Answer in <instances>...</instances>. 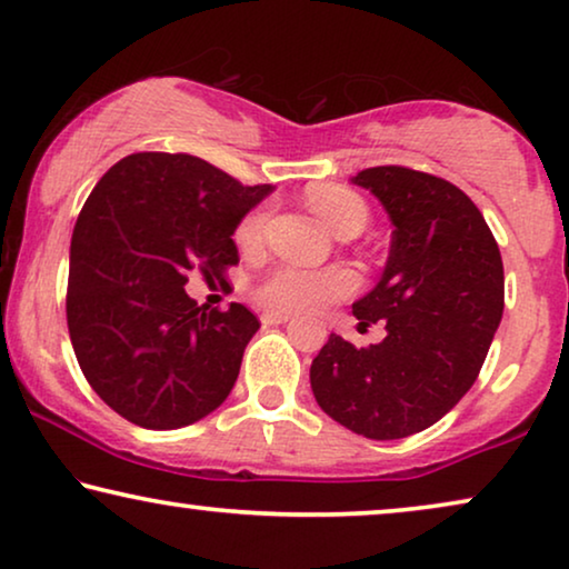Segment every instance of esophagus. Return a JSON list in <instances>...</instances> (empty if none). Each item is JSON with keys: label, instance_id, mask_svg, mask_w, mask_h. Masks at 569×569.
<instances>
[{"label": "esophagus", "instance_id": "obj_1", "mask_svg": "<svg viewBox=\"0 0 569 569\" xmlns=\"http://www.w3.org/2000/svg\"><path fill=\"white\" fill-rule=\"evenodd\" d=\"M288 315H281V311H262V317H260V322L266 325V327H270V325H286L288 322Z\"/></svg>", "mask_w": 569, "mask_h": 569}]
</instances>
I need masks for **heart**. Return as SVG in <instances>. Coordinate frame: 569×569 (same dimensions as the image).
<instances>
[{
    "instance_id": "heart-1",
    "label": "heart",
    "mask_w": 569,
    "mask_h": 569,
    "mask_svg": "<svg viewBox=\"0 0 569 569\" xmlns=\"http://www.w3.org/2000/svg\"><path fill=\"white\" fill-rule=\"evenodd\" d=\"M307 203L342 239L361 234L368 223L366 201L356 190L346 186H332V182L311 186L307 190ZM266 208H254V211L247 213L234 231L237 244L242 250H258L262 242V231H266ZM350 286H353L350 276L338 268L303 270L296 266H278L268 270L254 283L252 293L258 303H262L270 311L301 315V311H311L322 307V303L342 299L350 291Z\"/></svg>"
}]
</instances>
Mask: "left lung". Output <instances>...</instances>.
Listing matches in <instances>:
<instances>
[{"instance_id": "1", "label": "left lung", "mask_w": 569, "mask_h": 569, "mask_svg": "<svg viewBox=\"0 0 569 569\" xmlns=\"http://www.w3.org/2000/svg\"><path fill=\"white\" fill-rule=\"evenodd\" d=\"M353 182L395 223L381 281L353 303L361 330L381 319L387 338L356 348L330 335L309 379L332 420L395 441L441 420L477 381L502 319L506 276L485 216L448 180L383 164Z\"/></svg>"}]
</instances>
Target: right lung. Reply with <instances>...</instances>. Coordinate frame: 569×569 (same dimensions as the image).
<instances>
[{"instance_id": "obj_1", "label": "right lung", "mask_w": 569, "mask_h": 569, "mask_svg": "<svg viewBox=\"0 0 569 569\" xmlns=\"http://www.w3.org/2000/svg\"><path fill=\"white\" fill-rule=\"evenodd\" d=\"M270 186H242L190 154L139 151L102 174L71 234L67 325L84 379L133 426L174 430L234 387L260 319L198 307L188 273L223 281L231 234Z\"/></svg>"}]
</instances>
